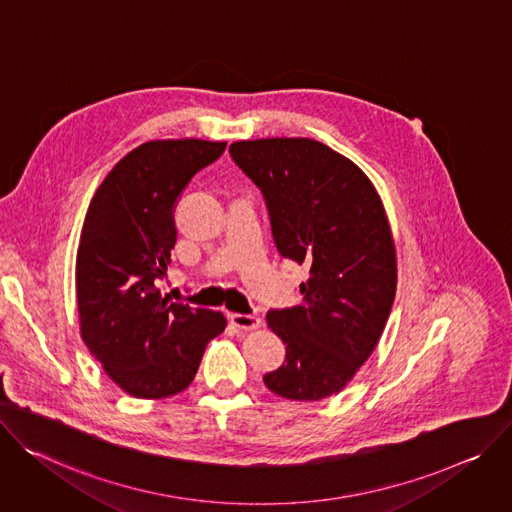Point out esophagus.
Wrapping results in <instances>:
<instances>
[{
    "label": "esophagus",
    "mask_w": 512,
    "mask_h": 512,
    "mask_svg": "<svg viewBox=\"0 0 512 512\" xmlns=\"http://www.w3.org/2000/svg\"><path fill=\"white\" fill-rule=\"evenodd\" d=\"M230 321L234 327L238 329H244V331H252V329H258L260 327V317L256 315H242V313H234L230 315Z\"/></svg>",
    "instance_id": "34e87169"
}]
</instances>
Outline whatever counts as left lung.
Listing matches in <instances>:
<instances>
[{"instance_id":"obj_1","label":"left lung","mask_w":512,"mask_h":512,"mask_svg":"<svg viewBox=\"0 0 512 512\" xmlns=\"http://www.w3.org/2000/svg\"><path fill=\"white\" fill-rule=\"evenodd\" d=\"M230 154L262 191L280 256L309 268L303 301L266 315L287 358L264 384L291 401H321L370 358L392 309L396 252L384 205L350 158L311 138L242 140Z\"/></svg>"}]
</instances>
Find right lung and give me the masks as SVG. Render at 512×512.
<instances>
[{
    "instance_id": "1",
    "label": "right lung",
    "mask_w": 512,
    "mask_h": 512,
    "mask_svg": "<svg viewBox=\"0 0 512 512\" xmlns=\"http://www.w3.org/2000/svg\"><path fill=\"white\" fill-rule=\"evenodd\" d=\"M223 150L225 142L195 138L146 142L111 168L87 209L75 268L81 337L136 399L185 390L225 329L219 311L173 303L158 289L177 242L175 205Z\"/></svg>"
}]
</instances>
